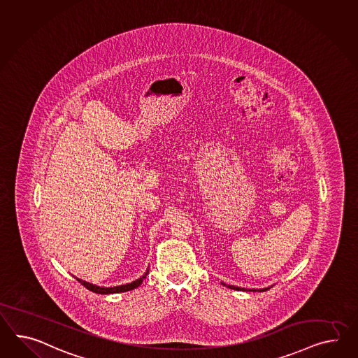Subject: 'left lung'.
Instances as JSON below:
<instances>
[{"label":"left lung","instance_id":"8db88e82","mask_svg":"<svg viewBox=\"0 0 358 358\" xmlns=\"http://www.w3.org/2000/svg\"><path fill=\"white\" fill-rule=\"evenodd\" d=\"M223 285H226V287H229L231 289H235V291H253V292H264V291H267L270 287H267V288H262V289H247V288H240V287H236V285H226V283H222Z\"/></svg>","mask_w":358,"mask_h":358}]
</instances>
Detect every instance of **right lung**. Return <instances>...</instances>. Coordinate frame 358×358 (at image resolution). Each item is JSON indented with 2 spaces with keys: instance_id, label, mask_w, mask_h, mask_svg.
I'll use <instances>...</instances> for the list:
<instances>
[{
  "instance_id": "obj_1",
  "label": "right lung",
  "mask_w": 358,
  "mask_h": 358,
  "mask_svg": "<svg viewBox=\"0 0 358 358\" xmlns=\"http://www.w3.org/2000/svg\"><path fill=\"white\" fill-rule=\"evenodd\" d=\"M148 273H149V268H147V271L144 273V275L140 276L136 280H134V282H131V283H127V285H117V287H100V285H92V283H90V282H85V280L79 279V278H76V280H78L80 285H84L85 288H88L90 291L94 292V294H120V292H127V291L138 288V285H141V283L144 282V279L147 278Z\"/></svg>"
}]
</instances>
